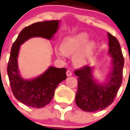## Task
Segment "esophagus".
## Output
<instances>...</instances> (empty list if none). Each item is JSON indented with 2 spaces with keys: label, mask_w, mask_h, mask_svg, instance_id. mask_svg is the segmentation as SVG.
<instances>
[{
  "label": "esophagus",
  "mask_w": 130,
  "mask_h": 130,
  "mask_svg": "<svg viewBox=\"0 0 130 130\" xmlns=\"http://www.w3.org/2000/svg\"><path fill=\"white\" fill-rule=\"evenodd\" d=\"M72 75V73L71 71H67V76H71Z\"/></svg>",
  "instance_id": "1"
}]
</instances>
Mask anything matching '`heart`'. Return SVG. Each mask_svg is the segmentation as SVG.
I'll return each mask as SVG.
<instances>
[{
    "label": "heart",
    "mask_w": 130,
    "mask_h": 130,
    "mask_svg": "<svg viewBox=\"0 0 130 130\" xmlns=\"http://www.w3.org/2000/svg\"><path fill=\"white\" fill-rule=\"evenodd\" d=\"M88 39V36L83 33L65 38L60 45L61 51H56L57 56L63 58V54L67 56L74 54V64L78 67L84 66L89 61L95 47L93 41L86 43Z\"/></svg>",
    "instance_id": "obj_1"
}]
</instances>
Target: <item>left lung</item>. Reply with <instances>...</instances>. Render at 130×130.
I'll use <instances>...</instances> for the list:
<instances>
[{
    "mask_svg": "<svg viewBox=\"0 0 130 130\" xmlns=\"http://www.w3.org/2000/svg\"><path fill=\"white\" fill-rule=\"evenodd\" d=\"M109 38V54L112 59V71L109 82L105 85L97 84L92 75V67L85 65L76 69L77 77V91L76 103L86 111L101 110L110 106L114 101L122 82L123 55L119 42L114 36L108 32Z\"/></svg>",
    "mask_w": 130,
    "mask_h": 130,
    "instance_id": "left-lung-1",
    "label": "left lung"
}]
</instances>
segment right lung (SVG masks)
<instances>
[{"mask_svg":"<svg viewBox=\"0 0 130 130\" xmlns=\"http://www.w3.org/2000/svg\"><path fill=\"white\" fill-rule=\"evenodd\" d=\"M58 24V20H51L36 22L25 27L12 45L7 68L11 88L16 99L30 107L40 108L51 101L56 87L66 79L67 69L50 67L39 77L31 80L23 79L18 71L20 45L35 36L51 39L56 32Z\"/></svg>","mask_w":130,"mask_h":130,"instance_id":"1","label":"right lung"}]
</instances>
